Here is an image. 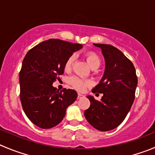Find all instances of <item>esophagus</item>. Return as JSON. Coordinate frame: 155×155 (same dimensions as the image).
<instances>
[{"instance_id": "34e87169", "label": "esophagus", "mask_w": 155, "mask_h": 155, "mask_svg": "<svg viewBox=\"0 0 155 155\" xmlns=\"http://www.w3.org/2000/svg\"><path fill=\"white\" fill-rule=\"evenodd\" d=\"M82 97H84V95H82V94H81V93L78 94V96H77V99H81V98H82Z\"/></svg>"}]
</instances>
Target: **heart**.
Segmentation results:
<instances>
[{
    "mask_svg": "<svg viewBox=\"0 0 155 155\" xmlns=\"http://www.w3.org/2000/svg\"><path fill=\"white\" fill-rule=\"evenodd\" d=\"M86 60L89 66H91L92 69L93 68H98L100 66L101 60L99 56L94 52H88L86 54ZM75 61V55L72 54L66 59V62L64 64V69L66 71H70L72 67L73 66V63ZM69 83H70L75 89L77 90L82 91L84 90L86 87L89 86L91 85V82L86 79H82L77 76H72L69 79Z\"/></svg>",
    "mask_w": 155,
    "mask_h": 155,
    "instance_id": "1",
    "label": "heart"
}]
</instances>
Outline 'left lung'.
Listing matches in <instances>:
<instances>
[{
  "mask_svg": "<svg viewBox=\"0 0 155 155\" xmlns=\"http://www.w3.org/2000/svg\"><path fill=\"white\" fill-rule=\"evenodd\" d=\"M102 50L105 69L93 93H103L100 101L88 95L90 106L84 112L89 123L101 131L117 128L124 121L134 100L138 84L136 71L131 60L116 47L94 43Z\"/></svg>",
  "mask_w": 155,
  "mask_h": 155,
  "instance_id": "8db88e82",
  "label": "left lung"
}]
</instances>
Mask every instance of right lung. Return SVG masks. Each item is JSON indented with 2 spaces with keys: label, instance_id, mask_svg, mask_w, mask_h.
Listing matches in <instances>:
<instances>
[{
  "label": "right lung",
  "instance_id": "1",
  "mask_svg": "<svg viewBox=\"0 0 155 155\" xmlns=\"http://www.w3.org/2000/svg\"><path fill=\"white\" fill-rule=\"evenodd\" d=\"M81 48L79 43L50 39L26 54L19 75L20 97L26 115L39 128L47 129L60 123L66 108L76 101V91L60 92L53 83L64 73L66 59Z\"/></svg>",
  "mask_w": 155,
  "mask_h": 155
}]
</instances>
